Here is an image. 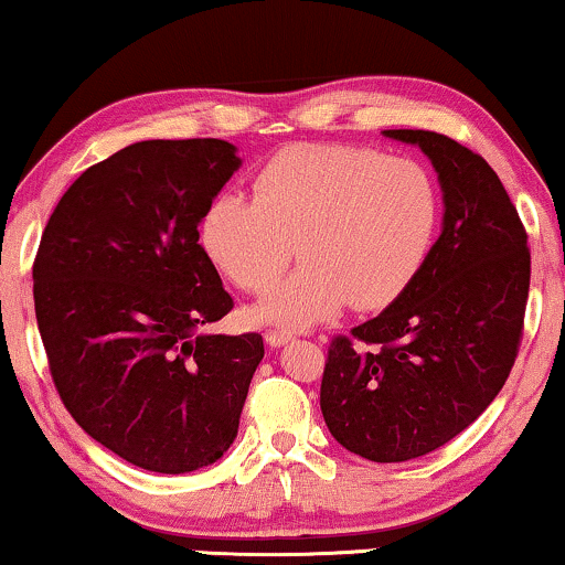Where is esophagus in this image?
Returning <instances> with one entry per match:
<instances>
[{
  "mask_svg": "<svg viewBox=\"0 0 565 565\" xmlns=\"http://www.w3.org/2000/svg\"><path fill=\"white\" fill-rule=\"evenodd\" d=\"M290 339H292L290 331H277V329H269L267 334H265V342H267L269 347H282V344H288Z\"/></svg>",
  "mask_w": 565,
  "mask_h": 565,
  "instance_id": "1",
  "label": "esophagus"
}]
</instances>
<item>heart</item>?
<instances>
[{
	"mask_svg": "<svg viewBox=\"0 0 565 565\" xmlns=\"http://www.w3.org/2000/svg\"><path fill=\"white\" fill-rule=\"evenodd\" d=\"M439 190L416 159L337 143L288 146L254 174V198H213L200 242L242 290L265 292L298 254L306 262L254 306V321L306 329L377 311L408 290L439 228Z\"/></svg>",
	"mask_w": 565,
	"mask_h": 565,
	"instance_id": "1",
	"label": "heart"
}]
</instances>
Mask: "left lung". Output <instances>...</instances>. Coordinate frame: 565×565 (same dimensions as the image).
Returning a JSON list of instances; mask_svg holds the SVG:
<instances>
[{"label":"left lung","instance_id":"obj_1","mask_svg":"<svg viewBox=\"0 0 565 565\" xmlns=\"http://www.w3.org/2000/svg\"><path fill=\"white\" fill-rule=\"evenodd\" d=\"M419 146L443 190V231L398 300L337 337L321 381L331 437L375 462L422 458L481 416L514 365L530 249L497 172L431 130H383Z\"/></svg>","mask_w":565,"mask_h":565}]
</instances>
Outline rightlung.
Masks as SVG:
<instances>
[{
  "instance_id": "add662e5",
  "label": "right lung",
  "mask_w": 565,
  "mask_h": 565,
  "mask_svg": "<svg viewBox=\"0 0 565 565\" xmlns=\"http://www.w3.org/2000/svg\"><path fill=\"white\" fill-rule=\"evenodd\" d=\"M236 151L221 138L130 143L64 192L38 246L35 319L61 401L153 473H190L234 445L265 358L259 334L205 331L234 300L198 226Z\"/></svg>"
}]
</instances>
